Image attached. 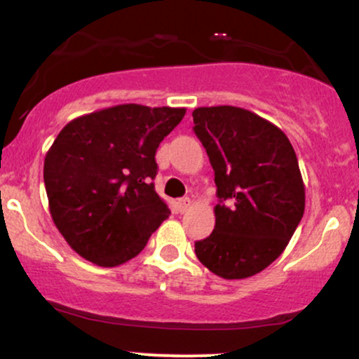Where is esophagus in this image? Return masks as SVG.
I'll use <instances>...</instances> for the list:
<instances>
[{"label": "esophagus", "mask_w": 359, "mask_h": 359, "mask_svg": "<svg viewBox=\"0 0 359 359\" xmlns=\"http://www.w3.org/2000/svg\"><path fill=\"white\" fill-rule=\"evenodd\" d=\"M177 205H179L180 212H185V211H189V209H191L192 201L189 199V197H184V199H180L179 203H177Z\"/></svg>", "instance_id": "esophagus-1"}]
</instances>
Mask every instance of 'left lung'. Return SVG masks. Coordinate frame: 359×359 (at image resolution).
<instances>
[{
  "label": "left lung",
  "mask_w": 359,
  "mask_h": 359,
  "mask_svg": "<svg viewBox=\"0 0 359 359\" xmlns=\"http://www.w3.org/2000/svg\"><path fill=\"white\" fill-rule=\"evenodd\" d=\"M192 118L219 197L214 231L196 255L221 278L253 277L283 253L304 216L297 155L278 126L248 109L211 106Z\"/></svg>",
  "instance_id": "1"
}]
</instances>
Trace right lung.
Masks as SVG:
<instances>
[{"label":"right lung","mask_w":359,"mask_h":359,"mask_svg":"<svg viewBox=\"0 0 359 359\" xmlns=\"http://www.w3.org/2000/svg\"><path fill=\"white\" fill-rule=\"evenodd\" d=\"M185 108L118 104L72 119L48 148L45 191L67 245L100 266L145 248L170 209L155 192V151Z\"/></svg>","instance_id":"1"}]
</instances>
